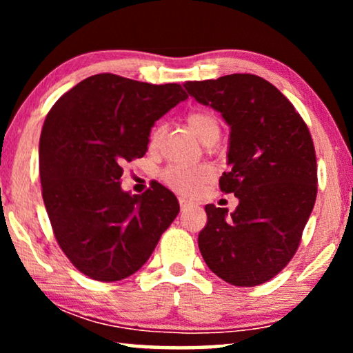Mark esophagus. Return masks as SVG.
I'll use <instances>...</instances> for the list:
<instances>
[{"label": "esophagus", "instance_id": "1", "mask_svg": "<svg viewBox=\"0 0 353 353\" xmlns=\"http://www.w3.org/2000/svg\"><path fill=\"white\" fill-rule=\"evenodd\" d=\"M180 205H181V210H185V209H188V207H190V205H194V202H191V201L185 199V197H181V199H180Z\"/></svg>", "mask_w": 353, "mask_h": 353}]
</instances>
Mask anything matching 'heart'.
I'll use <instances>...</instances> for the list:
<instances>
[{"label": "heart", "instance_id": "obj_1", "mask_svg": "<svg viewBox=\"0 0 353 353\" xmlns=\"http://www.w3.org/2000/svg\"><path fill=\"white\" fill-rule=\"evenodd\" d=\"M186 125L191 133L204 144H214L220 137V122L216 115L210 110H194L186 117ZM162 134V128L156 127L151 133V146L154 148L159 143ZM212 170L207 165L196 167H181L172 165L163 173V180L168 186L175 188L185 194H192L204 186L210 180Z\"/></svg>", "mask_w": 353, "mask_h": 353}]
</instances>
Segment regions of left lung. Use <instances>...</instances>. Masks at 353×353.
Returning <instances> with one entry per match:
<instances>
[{"instance_id": "1", "label": "left lung", "mask_w": 353, "mask_h": 353, "mask_svg": "<svg viewBox=\"0 0 353 353\" xmlns=\"http://www.w3.org/2000/svg\"><path fill=\"white\" fill-rule=\"evenodd\" d=\"M183 86L230 125V168L220 190L239 199L231 214L205 205L207 225L197 238L202 259L233 286L267 283L294 257L315 205L310 132L286 96L262 77L231 74Z\"/></svg>"}]
</instances>
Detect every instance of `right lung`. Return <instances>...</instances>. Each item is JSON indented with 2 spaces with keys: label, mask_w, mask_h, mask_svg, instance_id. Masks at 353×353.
<instances>
[{
  "label": "right lung",
  "mask_w": 353,
  "mask_h": 353,
  "mask_svg": "<svg viewBox=\"0 0 353 353\" xmlns=\"http://www.w3.org/2000/svg\"><path fill=\"white\" fill-rule=\"evenodd\" d=\"M188 99L180 85L91 75L62 94L40 137L41 194L62 252L96 281L137 273L176 219L161 183L143 194L120 186L123 163L143 157L156 120Z\"/></svg>",
  "instance_id": "1"
}]
</instances>
